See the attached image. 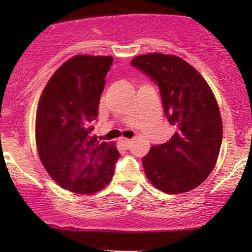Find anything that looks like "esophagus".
<instances>
[{"label":"esophagus","instance_id":"1","mask_svg":"<svg viewBox=\"0 0 252 252\" xmlns=\"http://www.w3.org/2000/svg\"><path fill=\"white\" fill-rule=\"evenodd\" d=\"M119 142L122 143L124 147L128 148V147L130 146V143H132V140H129V139H126V137H120V139H119Z\"/></svg>","mask_w":252,"mask_h":252}]
</instances>
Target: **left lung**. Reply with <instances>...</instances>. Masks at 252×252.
I'll return each mask as SVG.
<instances>
[{
  "mask_svg": "<svg viewBox=\"0 0 252 252\" xmlns=\"http://www.w3.org/2000/svg\"><path fill=\"white\" fill-rule=\"evenodd\" d=\"M130 64L158 85L174 130L167 142L153 146L142 158L148 180L166 194L195 189L215 168L222 141L221 117L211 88L174 55H140Z\"/></svg>",
  "mask_w": 252,
  "mask_h": 252,
  "instance_id": "obj_1",
  "label": "left lung"
}]
</instances>
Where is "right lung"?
Segmentation results:
<instances>
[{"mask_svg":"<svg viewBox=\"0 0 252 252\" xmlns=\"http://www.w3.org/2000/svg\"><path fill=\"white\" fill-rule=\"evenodd\" d=\"M111 56L78 55L53 74L36 111L37 153L62 188L78 194L101 190L111 181L119 153L93 135Z\"/></svg>","mask_w":252,"mask_h":252,"instance_id":"obj_1","label":"right lung"}]
</instances>
